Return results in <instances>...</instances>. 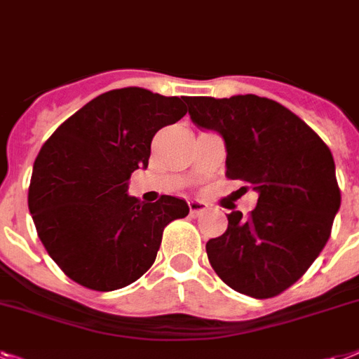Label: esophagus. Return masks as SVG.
<instances>
[{
  "mask_svg": "<svg viewBox=\"0 0 359 359\" xmlns=\"http://www.w3.org/2000/svg\"><path fill=\"white\" fill-rule=\"evenodd\" d=\"M188 206H189V212H191V215H197V214H201L203 210H206V203H203V201H197V199L188 201Z\"/></svg>",
  "mask_w": 359,
  "mask_h": 359,
  "instance_id": "obj_1",
  "label": "esophagus"
}]
</instances>
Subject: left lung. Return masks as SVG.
Here are the masks:
<instances>
[{"mask_svg": "<svg viewBox=\"0 0 359 359\" xmlns=\"http://www.w3.org/2000/svg\"><path fill=\"white\" fill-rule=\"evenodd\" d=\"M186 103L194 123L225 140L226 179L240 180V194L258 191L256 208L230 212L225 234L206 243L210 264L238 293L280 295L330 238L341 205L334 156L316 130L273 99L247 94Z\"/></svg>", "mask_w": 359, "mask_h": 359, "instance_id": "obj_1", "label": "left lung"}]
</instances>
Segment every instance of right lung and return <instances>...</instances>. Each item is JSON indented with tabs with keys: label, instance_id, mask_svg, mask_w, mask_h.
Listing matches in <instances>:
<instances>
[{
	"label": "right lung",
	"instance_id": "add662e5",
	"mask_svg": "<svg viewBox=\"0 0 359 359\" xmlns=\"http://www.w3.org/2000/svg\"><path fill=\"white\" fill-rule=\"evenodd\" d=\"M186 99L119 88L69 116L42 145L29 184L38 238L77 284L114 291L153 265L171 221L186 201L162 195L144 203L127 195L130 175L147 168L153 136L186 114Z\"/></svg>",
	"mask_w": 359,
	"mask_h": 359
}]
</instances>
